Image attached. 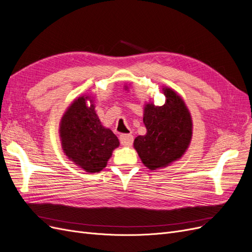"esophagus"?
<instances>
[{
	"mask_svg": "<svg viewBox=\"0 0 252 252\" xmlns=\"http://www.w3.org/2000/svg\"><path fill=\"white\" fill-rule=\"evenodd\" d=\"M120 143L125 146H131L134 141V137L131 134H123L119 137Z\"/></svg>",
	"mask_w": 252,
	"mask_h": 252,
	"instance_id": "1",
	"label": "esophagus"
}]
</instances>
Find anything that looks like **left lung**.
<instances>
[{
    "instance_id": "obj_1",
    "label": "left lung",
    "mask_w": 252,
    "mask_h": 252,
    "mask_svg": "<svg viewBox=\"0 0 252 252\" xmlns=\"http://www.w3.org/2000/svg\"><path fill=\"white\" fill-rule=\"evenodd\" d=\"M161 107L148 102L144 107L143 123L146 135L136 137L134 147L142 163L157 170L179 160L188 150L192 138V118L183 98L168 87Z\"/></svg>"
}]
</instances>
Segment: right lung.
<instances>
[{"mask_svg":"<svg viewBox=\"0 0 252 252\" xmlns=\"http://www.w3.org/2000/svg\"><path fill=\"white\" fill-rule=\"evenodd\" d=\"M91 106H87V100ZM60 139L64 154L86 172H99L106 167L119 140L110 128L101 125L93 99L83 95L74 99L63 114Z\"/></svg>","mask_w":252,"mask_h":252,"instance_id":"obj_1","label":"right lung"}]
</instances>
